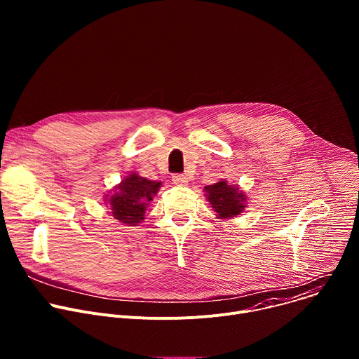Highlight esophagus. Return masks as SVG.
<instances>
[{
    "label": "esophagus",
    "mask_w": 359,
    "mask_h": 359,
    "mask_svg": "<svg viewBox=\"0 0 359 359\" xmlns=\"http://www.w3.org/2000/svg\"><path fill=\"white\" fill-rule=\"evenodd\" d=\"M172 180H173V183L177 184V186H186V184H187V177H186L184 175H180V173L173 175V176H172Z\"/></svg>",
    "instance_id": "obj_1"
}]
</instances>
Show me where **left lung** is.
Wrapping results in <instances>:
<instances>
[{"mask_svg": "<svg viewBox=\"0 0 359 359\" xmlns=\"http://www.w3.org/2000/svg\"><path fill=\"white\" fill-rule=\"evenodd\" d=\"M210 206L217 213V219H231L238 216L245 208V196L237 186L220 180L216 184L204 187Z\"/></svg>", "mask_w": 359, "mask_h": 359, "instance_id": "obj_1", "label": "left lung"}]
</instances>
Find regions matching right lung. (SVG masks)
Masks as SVG:
<instances>
[{
    "instance_id": "right-lung-1",
    "label": "right lung",
    "mask_w": 359,
    "mask_h": 359,
    "mask_svg": "<svg viewBox=\"0 0 359 359\" xmlns=\"http://www.w3.org/2000/svg\"><path fill=\"white\" fill-rule=\"evenodd\" d=\"M161 186V182L147 180L136 173L126 176L108 200L114 217L129 226L140 223L144 219L149 201L156 196Z\"/></svg>"
}]
</instances>
